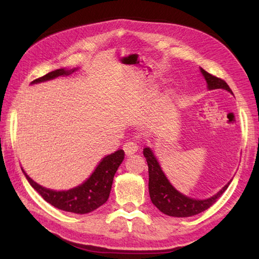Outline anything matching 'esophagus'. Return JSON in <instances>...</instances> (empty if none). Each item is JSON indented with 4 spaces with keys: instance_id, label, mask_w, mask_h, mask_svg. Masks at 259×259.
I'll return each mask as SVG.
<instances>
[{
    "instance_id": "34e87169",
    "label": "esophagus",
    "mask_w": 259,
    "mask_h": 259,
    "mask_svg": "<svg viewBox=\"0 0 259 259\" xmlns=\"http://www.w3.org/2000/svg\"><path fill=\"white\" fill-rule=\"evenodd\" d=\"M139 149V145L137 144L135 140H129L128 142H125L123 145V150L125 152L126 156H131L138 151Z\"/></svg>"
}]
</instances>
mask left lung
Segmentation results:
<instances>
[{"label": "left lung", "mask_w": 259, "mask_h": 259, "mask_svg": "<svg viewBox=\"0 0 259 259\" xmlns=\"http://www.w3.org/2000/svg\"><path fill=\"white\" fill-rule=\"evenodd\" d=\"M201 70L202 75L205 76L207 81L208 89H225L232 92L229 85L226 81L217 78L203 69ZM233 93V92H232ZM144 156L148 163V171H149V195L150 199L153 205H155L159 210L164 214L172 217H190L195 216L197 213L207 210L209 207H211L217 199L221 197L225 190L228 188L230 183H228L224 188L211 198H208L205 200L192 199V198L186 197L179 191L176 190L174 187L170 185L166 176L162 172V170L159 166L156 157L153 156L150 148H145Z\"/></svg>", "instance_id": "1"}]
</instances>
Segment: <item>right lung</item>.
Instances as JSON below:
<instances>
[{
    "mask_svg": "<svg viewBox=\"0 0 259 259\" xmlns=\"http://www.w3.org/2000/svg\"><path fill=\"white\" fill-rule=\"evenodd\" d=\"M72 72H74L73 69H58L41 76V78L33 80L32 83L51 80L60 75H69ZM123 158V150H118L114 153H111V155L104 157L101 162L98 164V167L90 176L89 179L84 181L82 185L67 191L47 189L45 187L37 185L35 181H33L25 174L23 169H22V171L25 175V178L29 181L30 185L42 196L43 199L47 202L51 203L52 206L64 211L74 213H88L96 210L97 208L102 206L108 200L114 174L118 170L121 162H122Z\"/></svg>",
    "mask_w": 259,
    "mask_h": 259,
    "instance_id": "obj_1",
    "label": "right lung"
}]
</instances>
